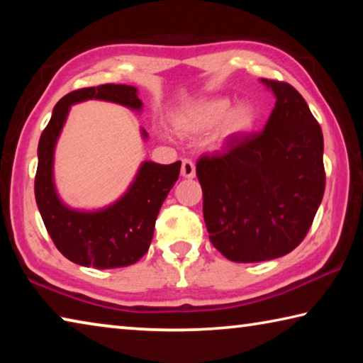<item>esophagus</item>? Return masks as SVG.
Instances as JSON below:
<instances>
[{"mask_svg":"<svg viewBox=\"0 0 363 363\" xmlns=\"http://www.w3.org/2000/svg\"><path fill=\"white\" fill-rule=\"evenodd\" d=\"M181 174L182 177H195V164L192 160L189 158H184L182 160V167H181Z\"/></svg>","mask_w":363,"mask_h":363,"instance_id":"34e87169","label":"esophagus"}]
</instances>
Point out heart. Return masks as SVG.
<instances>
[{
    "mask_svg": "<svg viewBox=\"0 0 363 363\" xmlns=\"http://www.w3.org/2000/svg\"><path fill=\"white\" fill-rule=\"evenodd\" d=\"M230 106L229 97L195 101L173 116L174 130L181 136L195 138L216 128L214 140L224 144L247 133L256 120V110L250 104H238L233 108Z\"/></svg>",
    "mask_w": 363,
    "mask_h": 363,
    "instance_id": "obj_1",
    "label": "heart"
}]
</instances>
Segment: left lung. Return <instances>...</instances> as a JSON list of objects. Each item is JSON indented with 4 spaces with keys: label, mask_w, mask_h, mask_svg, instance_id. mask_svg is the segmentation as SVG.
Instances as JSON below:
<instances>
[{
    "label": "left lung",
    "mask_w": 363,
    "mask_h": 363,
    "mask_svg": "<svg viewBox=\"0 0 363 363\" xmlns=\"http://www.w3.org/2000/svg\"><path fill=\"white\" fill-rule=\"evenodd\" d=\"M275 107L259 133L227 140L196 162L213 247L233 262H261L304 240L325 190L323 134L291 84L262 78Z\"/></svg>",
    "instance_id": "left-lung-1"
}]
</instances>
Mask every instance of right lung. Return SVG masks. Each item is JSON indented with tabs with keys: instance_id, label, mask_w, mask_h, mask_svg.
<instances>
[{
	"instance_id": "right-lung-1",
	"label": "right lung",
	"mask_w": 363,
	"mask_h": 363,
	"mask_svg": "<svg viewBox=\"0 0 363 363\" xmlns=\"http://www.w3.org/2000/svg\"><path fill=\"white\" fill-rule=\"evenodd\" d=\"M88 99L116 102L134 110L143 107L138 89L126 84H101L64 96L54 107L38 143L36 205L49 237L67 259L84 267H126L138 262L149 250L160 208L179 177L181 162L143 163L130 190L106 210L83 213L67 208L59 200L52 182L54 147L72 104ZM143 134L147 136L145 131Z\"/></svg>"
}]
</instances>
